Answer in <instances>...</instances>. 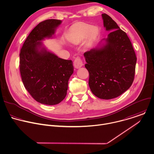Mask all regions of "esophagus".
<instances>
[{"instance_id": "obj_1", "label": "esophagus", "mask_w": 154, "mask_h": 154, "mask_svg": "<svg viewBox=\"0 0 154 154\" xmlns=\"http://www.w3.org/2000/svg\"><path fill=\"white\" fill-rule=\"evenodd\" d=\"M83 66V63L81 59L79 57L76 58L74 61V66L76 69H79Z\"/></svg>"}]
</instances>
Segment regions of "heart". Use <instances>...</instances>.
<instances>
[{
	"instance_id": "heart-1",
	"label": "heart",
	"mask_w": 154,
	"mask_h": 154,
	"mask_svg": "<svg viewBox=\"0 0 154 154\" xmlns=\"http://www.w3.org/2000/svg\"><path fill=\"white\" fill-rule=\"evenodd\" d=\"M99 34V28L86 23H80L75 26L67 37V40L72 44L78 45L85 38L84 48L90 49Z\"/></svg>"
}]
</instances>
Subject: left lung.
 Segmentation results:
<instances>
[{
    "label": "left lung",
    "mask_w": 154,
    "mask_h": 154,
    "mask_svg": "<svg viewBox=\"0 0 154 154\" xmlns=\"http://www.w3.org/2000/svg\"><path fill=\"white\" fill-rule=\"evenodd\" d=\"M103 26L111 31L104 43L84 54L89 73L91 92L102 99H111L123 94L131 86L135 75L137 57L126 32L106 14H102Z\"/></svg>",
    "instance_id": "8db88e82"
}]
</instances>
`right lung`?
<instances>
[{
    "label": "right lung",
    "instance_id": "obj_1",
    "mask_svg": "<svg viewBox=\"0 0 154 154\" xmlns=\"http://www.w3.org/2000/svg\"><path fill=\"white\" fill-rule=\"evenodd\" d=\"M61 21L40 22L29 34L20 53V72L25 88L37 102L49 105L61 102L66 96L69 79L73 73L72 60L49 52L40 41L51 38Z\"/></svg>",
    "mask_w": 154,
    "mask_h": 154
}]
</instances>
